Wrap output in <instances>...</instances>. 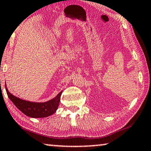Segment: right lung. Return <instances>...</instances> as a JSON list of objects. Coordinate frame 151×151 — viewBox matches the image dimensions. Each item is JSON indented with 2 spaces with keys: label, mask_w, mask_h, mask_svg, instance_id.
<instances>
[{
  "label": "right lung",
  "mask_w": 151,
  "mask_h": 151,
  "mask_svg": "<svg viewBox=\"0 0 151 151\" xmlns=\"http://www.w3.org/2000/svg\"><path fill=\"white\" fill-rule=\"evenodd\" d=\"M5 89L9 99L13 102L16 107L25 115L32 118H43L54 114L59 106L62 94L61 91L52 99L44 103H36L25 101L14 96L9 92L6 85Z\"/></svg>",
  "instance_id": "1"
}]
</instances>
